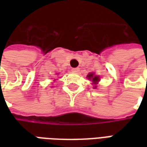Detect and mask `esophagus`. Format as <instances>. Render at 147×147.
Masks as SVG:
<instances>
[{
    "label": "esophagus",
    "instance_id": "1",
    "mask_svg": "<svg viewBox=\"0 0 147 147\" xmlns=\"http://www.w3.org/2000/svg\"><path fill=\"white\" fill-rule=\"evenodd\" d=\"M72 71H73L74 72H78L79 71H80V68L79 67H76V68H72Z\"/></svg>",
    "mask_w": 147,
    "mask_h": 147
}]
</instances>
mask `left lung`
<instances>
[{
    "label": "left lung",
    "mask_w": 147,
    "mask_h": 147,
    "mask_svg": "<svg viewBox=\"0 0 147 147\" xmlns=\"http://www.w3.org/2000/svg\"><path fill=\"white\" fill-rule=\"evenodd\" d=\"M86 78L92 82L93 85H94V89H96V88H97V86H96V85H97V84L98 83L99 81H100V76H96L95 74L91 72V73H89L87 75Z\"/></svg>",
    "instance_id": "8db88e82"
}]
</instances>
